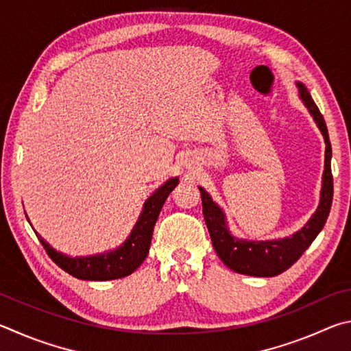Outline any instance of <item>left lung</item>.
Here are the masks:
<instances>
[{
  "label": "left lung",
  "instance_id": "left-lung-1",
  "mask_svg": "<svg viewBox=\"0 0 351 351\" xmlns=\"http://www.w3.org/2000/svg\"><path fill=\"white\" fill-rule=\"evenodd\" d=\"M298 86L299 95L305 103V106L308 108L313 119L316 120L319 129L324 134L325 145H327V147H325V171L321 204H319L317 211L311 217L310 222L302 230L298 231L296 234L282 239V241H239L226 230L223 213L214 204L210 194L204 188H199L202 194V206H204V217L208 231H210L213 247L225 265L236 273L257 276V278H271V276L284 273L294 262H298L299 257L313 243L316 236L324 228L330 214L331 202H333V174H331V145L327 125H325L321 110L316 106V103L313 101L310 92L306 90L302 83H298Z\"/></svg>",
  "mask_w": 351,
  "mask_h": 351
}]
</instances>
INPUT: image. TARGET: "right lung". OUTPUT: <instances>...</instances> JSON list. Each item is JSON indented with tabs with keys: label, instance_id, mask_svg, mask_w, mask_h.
<instances>
[{
	"label": "right lung",
	"instance_id": "add662e5",
	"mask_svg": "<svg viewBox=\"0 0 351 351\" xmlns=\"http://www.w3.org/2000/svg\"><path fill=\"white\" fill-rule=\"evenodd\" d=\"M177 183H179L177 179L168 180L146 200L143 213H141L137 225L134 226L131 236L123 243V247L112 251V253L82 257V259L75 257V259H72V257L57 253L51 245L43 241L38 236V232H36V236H38L49 257L61 269H64L66 273L75 276L78 279L112 280L125 278V276L134 273L143 263L147 253H149L154 225L157 222V217L160 211H162L165 200L168 199L172 189L177 186Z\"/></svg>",
	"mask_w": 351,
	"mask_h": 351
}]
</instances>
